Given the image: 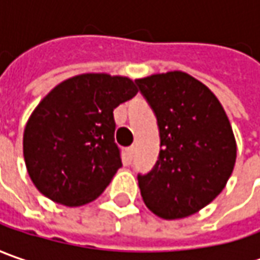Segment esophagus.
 Segmentation results:
<instances>
[{
  "label": "esophagus",
  "instance_id": "34e87169",
  "mask_svg": "<svg viewBox=\"0 0 260 260\" xmlns=\"http://www.w3.org/2000/svg\"><path fill=\"white\" fill-rule=\"evenodd\" d=\"M127 155H128V159H130V160L133 159V155H135V146L127 147Z\"/></svg>",
  "mask_w": 260,
  "mask_h": 260
}]
</instances>
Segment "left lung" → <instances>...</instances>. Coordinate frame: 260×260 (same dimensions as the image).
Returning <instances> with one entry per match:
<instances>
[{
  "mask_svg": "<svg viewBox=\"0 0 260 260\" xmlns=\"http://www.w3.org/2000/svg\"><path fill=\"white\" fill-rule=\"evenodd\" d=\"M155 113L160 152L147 174L137 175L143 201L156 215L194 214L223 191L236 162L230 121L215 95L185 72L136 79Z\"/></svg>",
  "mask_w": 260,
  "mask_h": 260,
  "instance_id": "1",
  "label": "left lung"
}]
</instances>
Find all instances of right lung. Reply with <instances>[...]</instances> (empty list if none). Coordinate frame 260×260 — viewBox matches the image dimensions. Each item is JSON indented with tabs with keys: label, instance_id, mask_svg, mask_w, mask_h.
I'll return each instance as SVG.
<instances>
[{
	"label": "right lung",
	"instance_id": "1",
	"mask_svg": "<svg viewBox=\"0 0 260 260\" xmlns=\"http://www.w3.org/2000/svg\"><path fill=\"white\" fill-rule=\"evenodd\" d=\"M136 94L128 78L84 74L46 95L23 137L25 166L36 188L69 207L88 204L103 194L121 168L113 111Z\"/></svg>",
	"mask_w": 260,
	"mask_h": 260
}]
</instances>
